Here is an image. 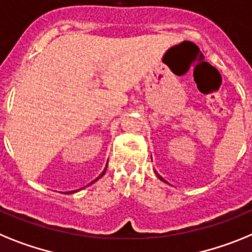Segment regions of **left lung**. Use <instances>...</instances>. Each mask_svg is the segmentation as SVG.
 <instances>
[{"label": "left lung", "instance_id": "1", "mask_svg": "<svg viewBox=\"0 0 252 252\" xmlns=\"http://www.w3.org/2000/svg\"><path fill=\"white\" fill-rule=\"evenodd\" d=\"M157 178H158V179H159V180H162V181H163V183H167V181H166V180H163V179H162V178H161V176H159V175H158V174H157Z\"/></svg>", "mask_w": 252, "mask_h": 252}]
</instances>
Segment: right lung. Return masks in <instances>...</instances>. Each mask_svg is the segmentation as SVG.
<instances>
[{
    "label": "right lung",
    "mask_w": 252,
    "mask_h": 252,
    "mask_svg": "<svg viewBox=\"0 0 252 252\" xmlns=\"http://www.w3.org/2000/svg\"><path fill=\"white\" fill-rule=\"evenodd\" d=\"M106 167H108V163H106ZM106 167H105V168H104V171H102V172H101V174H100V176H99V178H96V179H95V180H94V181H93V183H91V184H94V183H95V181H96V180H99V179H100V178H101L102 175H104V174H105V171H106ZM71 192H73V191H71Z\"/></svg>",
    "instance_id": "obj_1"
}]
</instances>
